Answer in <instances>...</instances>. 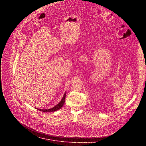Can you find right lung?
I'll use <instances>...</instances> for the list:
<instances>
[{"mask_svg": "<svg viewBox=\"0 0 146 146\" xmlns=\"http://www.w3.org/2000/svg\"><path fill=\"white\" fill-rule=\"evenodd\" d=\"M65 97H66V93L64 94L63 98H62V100H60V102L56 105L55 106L53 107L51 109H37V110H38L39 111H41L44 113H50V112H54L58 110H59L63 105H64L65 103Z\"/></svg>", "mask_w": 146, "mask_h": 146, "instance_id": "add662e5", "label": "right lung"}]
</instances>
